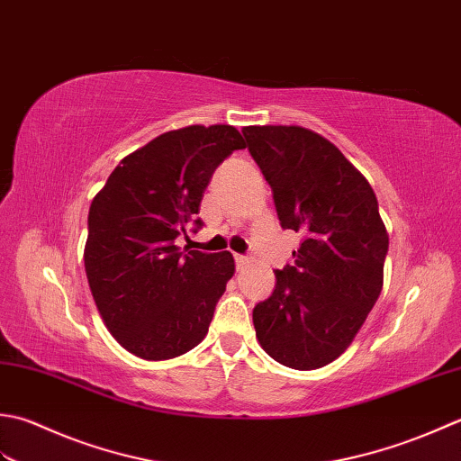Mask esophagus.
I'll return each mask as SVG.
<instances>
[{
    "instance_id": "1",
    "label": "esophagus",
    "mask_w": 461,
    "mask_h": 461,
    "mask_svg": "<svg viewBox=\"0 0 461 461\" xmlns=\"http://www.w3.org/2000/svg\"><path fill=\"white\" fill-rule=\"evenodd\" d=\"M234 262H237V268H242L249 262V258L242 257V255H234Z\"/></svg>"
}]
</instances>
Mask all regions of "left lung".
Segmentation results:
<instances>
[{
    "label": "left lung",
    "mask_w": 461,
    "mask_h": 461,
    "mask_svg": "<svg viewBox=\"0 0 461 461\" xmlns=\"http://www.w3.org/2000/svg\"><path fill=\"white\" fill-rule=\"evenodd\" d=\"M283 229L300 232L294 262L252 310L270 358L294 370L336 360L358 334L384 285L388 232L366 176L338 147L296 125L244 127Z\"/></svg>",
    "instance_id": "obj_1"
}]
</instances>
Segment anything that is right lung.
I'll return each instance as SVG.
<instances>
[{
	"label": "right lung",
	"instance_id": "right-lung-1",
	"mask_svg": "<svg viewBox=\"0 0 461 461\" xmlns=\"http://www.w3.org/2000/svg\"><path fill=\"white\" fill-rule=\"evenodd\" d=\"M230 125L168 131L121 161L89 206L83 260L93 300L113 338L143 360L193 350L234 275L230 252H183L203 227V193L224 158L244 149Z\"/></svg>",
	"mask_w": 461,
	"mask_h": 461
}]
</instances>
